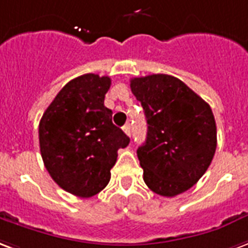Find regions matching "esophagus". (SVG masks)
I'll return each instance as SVG.
<instances>
[{
    "label": "esophagus",
    "mask_w": 248,
    "mask_h": 248,
    "mask_svg": "<svg viewBox=\"0 0 248 248\" xmlns=\"http://www.w3.org/2000/svg\"><path fill=\"white\" fill-rule=\"evenodd\" d=\"M124 131L130 137V134H131V126H130V124H124Z\"/></svg>",
    "instance_id": "1"
}]
</instances>
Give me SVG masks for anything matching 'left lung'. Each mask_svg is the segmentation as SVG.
<instances>
[{
  "mask_svg": "<svg viewBox=\"0 0 248 248\" xmlns=\"http://www.w3.org/2000/svg\"><path fill=\"white\" fill-rule=\"evenodd\" d=\"M147 119V138L138 148L143 180L164 197L192 188L217 147V127L208 102L179 78L148 75L130 80Z\"/></svg>",
  "mask_w": 248,
  "mask_h": 248,
  "instance_id": "8db88e82",
  "label": "left lung"
}]
</instances>
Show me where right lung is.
Masks as SVG:
<instances>
[{"mask_svg": "<svg viewBox=\"0 0 248 248\" xmlns=\"http://www.w3.org/2000/svg\"><path fill=\"white\" fill-rule=\"evenodd\" d=\"M111 80L87 73L64 85L39 122L46 170L56 184L88 199L105 188L119 148L130 138L113 124L104 105Z\"/></svg>", "mask_w": 248, "mask_h": 248, "instance_id": "add662e5", "label": "right lung"}]
</instances>
